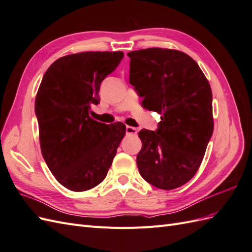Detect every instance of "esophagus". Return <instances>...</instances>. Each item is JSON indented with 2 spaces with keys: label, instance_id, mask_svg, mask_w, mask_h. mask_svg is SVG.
<instances>
[{
  "label": "esophagus",
  "instance_id": "34e87169",
  "mask_svg": "<svg viewBox=\"0 0 252 252\" xmlns=\"http://www.w3.org/2000/svg\"><path fill=\"white\" fill-rule=\"evenodd\" d=\"M126 133L127 134H136L138 133V129L132 126H126Z\"/></svg>",
  "mask_w": 252,
  "mask_h": 252
}]
</instances>
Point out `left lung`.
Returning a JSON list of instances; mask_svg holds the SVG:
<instances>
[{"mask_svg":"<svg viewBox=\"0 0 252 252\" xmlns=\"http://www.w3.org/2000/svg\"><path fill=\"white\" fill-rule=\"evenodd\" d=\"M127 56L129 82L144 97L143 106L162 116L157 131L139 132V172L157 188L181 187L199 170L213 132L210 84L182 51L147 48Z\"/></svg>","mask_w":252,"mask_h":252,"instance_id":"8db88e82","label":"left lung"}]
</instances>
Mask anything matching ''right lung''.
<instances>
[{
	"mask_svg": "<svg viewBox=\"0 0 252 252\" xmlns=\"http://www.w3.org/2000/svg\"><path fill=\"white\" fill-rule=\"evenodd\" d=\"M122 51H86L55 61L35 96L43 158L61 185L86 191L106 178L126 133L123 123L111 126L89 116L98 104L100 85L123 59Z\"/></svg>",
	"mask_w": 252,
	"mask_h": 252,
	"instance_id": "1",
	"label": "right lung"
}]
</instances>
